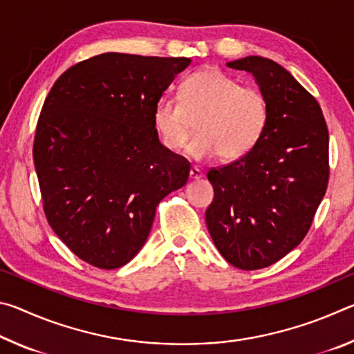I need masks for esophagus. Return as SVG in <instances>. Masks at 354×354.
Instances as JSON below:
<instances>
[{
  "label": "esophagus",
  "mask_w": 354,
  "mask_h": 354,
  "mask_svg": "<svg viewBox=\"0 0 354 354\" xmlns=\"http://www.w3.org/2000/svg\"><path fill=\"white\" fill-rule=\"evenodd\" d=\"M203 176V170L198 167H192L190 169V179H200Z\"/></svg>",
  "instance_id": "obj_1"
}]
</instances>
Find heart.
Segmentation results:
<instances>
[{
  "label": "heart",
  "mask_w": 354,
  "mask_h": 354,
  "mask_svg": "<svg viewBox=\"0 0 354 354\" xmlns=\"http://www.w3.org/2000/svg\"><path fill=\"white\" fill-rule=\"evenodd\" d=\"M196 122L189 154L239 160L253 151L270 122V101L256 87L242 86L220 68L192 73L179 87V100L164 98L154 106L153 124L169 151L185 147Z\"/></svg>",
  "instance_id": "obj_1"
}]
</instances>
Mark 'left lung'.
<instances>
[{
  "instance_id": "8db88e82",
  "label": "left lung",
  "mask_w": 354,
  "mask_h": 354,
  "mask_svg": "<svg viewBox=\"0 0 354 354\" xmlns=\"http://www.w3.org/2000/svg\"><path fill=\"white\" fill-rule=\"evenodd\" d=\"M227 67L254 76L270 101V122L253 151L209 169L206 225L231 266L259 270L309 232L329 181V134L320 104L279 64L248 56Z\"/></svg>"
}]
</instances>
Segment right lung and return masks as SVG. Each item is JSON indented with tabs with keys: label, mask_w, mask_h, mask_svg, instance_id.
Instances as JSON below:
<instances>
[{
	"label": "right lung",
	"mask_w": 354,
	"mask_h": 354,
	"mask_svg": "<svg viewBox=\"0 0 354 354\" xmlns=\"http://www.w3.org/2000/svg\"><path fill=\"white\" fill-rule=\"evenodd\" d=\"M189 64L104 53L64 71L41 107L32 158L45 217L101 270L139 253L156 207L187 183L190 162L159 142L153 111Z\"/></svg>",
	"instance_id": "obj_1"
}]
</instances>
